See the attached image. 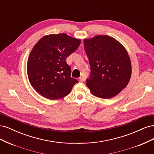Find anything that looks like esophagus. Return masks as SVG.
Masks as SVG:
<instances>
[{"label":"esophagus","mask_w":154,"mask_h":154,"mask_svg":"<svg viewBox=\"0 0 154 154\" xmlns=\"http://www.w3.org/2000/svg\"><path fill=\"white\" fill-rule=\"evenodd\" d=\"M78 81L80 82H83L85 81V78L83 77V76H80V78H78Z\"/></svg>","instance_id":"1"}]
</instances>
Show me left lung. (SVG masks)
Segmentation results:
<instances>
[{"instance_id":"8db88e82","label":"left lung","mask_w":154,"mask_h":154,"mask_svg":"<svg viewBox=\"0 0 154 154\" xmlns=\"http://www.w3.org/2000/svg\"><path fill=\"white\" fill-rule=\"evenodd\" d=\"M91 74L86 85L92 94L103 99L116 96L127 86L132 74L129 56L113 37L97 35L83 41Z\"/></svg>"}]
</instances>
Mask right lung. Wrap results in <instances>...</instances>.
Instances as JSON below:
<instances>
[{
  "instance_id": "obj_1",
  "label": "right lung",
  "mask_w": 154,
  "mask_h": 154,
  "mask_svg": "<svg viewBox=\"0 0 154 154\" xmlns=\"http://www.w3.org/2000/svg\"><path fill=\"white\" fill-rule=\"evenodd\" d=\"M80 39L65 33L43 36L32 49L27 65L31 86L49 100L68 95L78 83L71 76V69L66 58L80 45Z\"/></svg>"
}]
</instances>
